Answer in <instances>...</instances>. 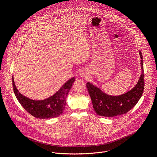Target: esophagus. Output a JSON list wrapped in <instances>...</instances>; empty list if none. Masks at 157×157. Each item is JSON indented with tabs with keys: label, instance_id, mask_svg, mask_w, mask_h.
I'll return each mask as SVG.
<instances>
[{
	"label": "esophagus",
	"instance_id": "1",
	"mask_svg": "<svg viewBox=\"0 0 157 157\" xmlns=\"http://www.w3.org/2000/svg\"><path fill=\"white\" fill-rule=\"evenodd\" d=\"M80 76H81V77L82 78H84V79L88 77L87 74H86V73H84V72H82V73L80 74Z\"/></svg>",
	"mask_w": 157,
	"mask_h": 157
}]
</instances>
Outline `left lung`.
Segmentation results:
<instances>
[{"instance_id": "left-lung-1", "label": "left lung", "mask_w": 157, "mask_h": 157, "mask_svg": "<svg viewBox=\"0 0 157 157\" xmlns=\"http://www.w3.org/2000/svg\"><path fill=\"white\" fill-rule=\"evenodd\" d=\"M139 55L142 73L136 86L127 93L121 96H110L93 84L87 82V91L91 98L94 110L98 115L110 117L124 114L138 102L142 96L145 84L143 57L140 51Z\"/></svg>"}]
</instances>
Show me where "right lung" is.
Returning a JSON list of instances; mask_svg holds the SVG:
<instances>
[{
	"label": "right lung",
	"instance_id": "right-lung-1",
	"mask_svg": "<svg viewBox=\"0 0 157 157\" xmlns=\"http://www.w3.org/2000/svg\"><path fill=\"white\" fill-rule=\"evenodd\" d=\"M75 81V78L69 79L52 96L41 101H35L19 93L12 76L13 89L17 100L29 114L38 119L54 118L63 113L66 105V97Z\"/></svg>",
	"mask_w": 157,
	"mask_h": 157
}]
</instances>
